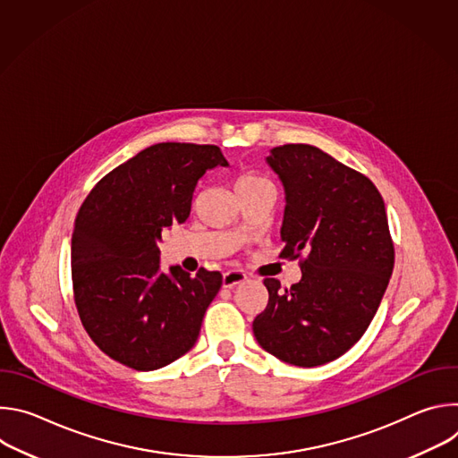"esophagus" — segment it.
Listing matches in <instances>:
<instances>
[{"label":"esophagus","instance_id":"1","mask_svg":"<svg viewBox=\"0 0 458 458\" xmlns=\"http://www.w3.org/2000/svg\"><path fill=\"white\" fill-rule=\"evenodd\" d=\"M242 281H246V274L241 270H230L223 276V286L225 288H233L237 284H241Z\"/></svg>","mask_w":458,"mask_h":458}]
</instances>
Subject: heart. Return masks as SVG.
Listing matches in <instances>:
<instances>
[{
	"instance_id": "b5f03b06",
	"label": "heart",
	"mask_w": 458,
	"mask_h": 458,
	"mask_svg": "<svg viewBox=\"0 0 458 458\" xmlns=\"http://www.w3.org/2000/svg\"><path fill=\"white\" fill-rule=\"evenodd\" d=\"M260 184H270L268 179H265L263 175H259L255 172H246L242 175H239L237 182H235V190L239 188H251V186H260Z\"/></svg>"
}]
</instances>
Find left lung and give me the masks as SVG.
<instances>
[{"mask_svg":"<svg viewBox=\"0 0 458 458\" xmlns=\"http://www.w3.org/2000/svg\"><path fill=\"white\" fill-rule=\"evenodd\" d=\"M286 207L281 257L301 260L290 288L265 279L268 304L253 335L283 362L313 368L346 353L368 330L395 263L386 207L360 172L311 145L270 150Z\"/></svg>","mask_w":458,"mask_h":458,"instance_id":"8db88e82","label":"left lung"}]
</instances>
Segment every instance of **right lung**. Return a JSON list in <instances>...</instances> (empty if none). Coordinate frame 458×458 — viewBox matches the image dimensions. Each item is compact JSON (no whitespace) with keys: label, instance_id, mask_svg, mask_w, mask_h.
I'll return each mask as SVG.
<instances>
[{"label":"right lung","instance_id":"right-lung-1","mask_svg":"<svg viewBox=\"0 0 458 458\" xmlns=\"http://www.w3.org/2000/svg\"><path fill=\"white\" fill-rule=\"evenodd\" d=\"M216 166V145L159 143L114 168L87 195L72 233V284L96 346L138 371L159 369L199 337L223 276L161 272V233L190 216L193 190Z\"/></svg>","mask_w":458,"mask_h":458}]
</instances>
